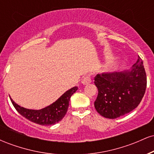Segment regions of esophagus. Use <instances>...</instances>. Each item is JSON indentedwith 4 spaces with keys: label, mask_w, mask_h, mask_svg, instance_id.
<instances>
[{
    "label": "esophagus",
    "mask_w": 154,
    "mask_h": 154,
    "mask_svg": "<svg viewBox=\"0 0 154 154\" xmlns=\"http://www.w3.org/2000/svg\"><path fill=\"white\" fill-rule=\"evenodd\" d=\"M92 82V79L91 75H86L83 77V79H82V83L83 85H87L89 84Z\"/></svg>",
    "instance_id": "1"
}]
</instances>
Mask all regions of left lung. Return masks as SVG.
<instances>
[{"label":"left lung","instance_id":"obj_1","mask_svg":"<svg viewBox=\"0 0 154 154\" xmlns=\"http://www.w3.org/2000/svg\"><path fill=\"white\" fill-rule=\"evenodd\" d=\"M94 80L98 90L95 108L109 119H116L134 110L143 98L147 86L143 63L139 56L130 71L98 74Z\"/></svg>","mask_w":154,"mask_h":154}]
</instances>
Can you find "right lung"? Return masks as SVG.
Here are the masks:
<instances>
[{"label": "right lung", "instance_id": "obj_1", "mask_svg": "<svg viewBox=\"0 0 154 154\" xmlns=\"http://www.w3.org/2000/svg\"><path fill=\"white\" fill-rule=\"evenodd\" d=\"M77 91V87L71 88L63 93L56 102L40 110L24 109L14 103L11 98L10 99L16 110L26 119L40 125H51L63 119L68 110L70 98Z\"/></svg>", "mask_w": 154, "mask_h": 154}]
</instances>
